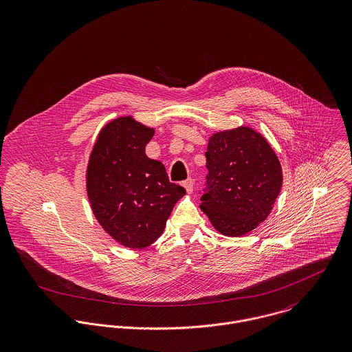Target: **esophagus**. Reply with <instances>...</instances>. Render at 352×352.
Instances as JSON below:
<instances>
[{
	"label": "esophagus",
	"mask_w": 352,
	"mask_h": 352,
	"mask_svg": "<svg viewBox=\"0 0 352 352\" xmlns=\"http://www.w3.org/2000/svg\"><path fill=\"white\" fill-rule=\"evenodd\" d=\"M183 187L186 188V191L188 194H191L194 191V183H192V179H187L186 182H183Z\"/></svg>",
	"instance_id": "obj_1"
}]
</instances>
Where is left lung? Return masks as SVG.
I'll return each mask as SVG.
<instances>
[{
  "mask_svg": "<svg viewBox=\"0 0 352 352\" xmlns=\"http://www.w3.org/2000/svg\"><path fill=\"white\" fill-rule=\"evenodd\" d=\"M201 211L223 236L252 232L271 212L282 183V166L267 140L251 127L215 133L206 151Z\"/></svg>",
  "mask_w": 352,
  "mask_h": 352,
  "instance_id": "8db88e82",
  "label": "left lung"
}]
</instances>
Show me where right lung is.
Listing matches in <instances>:
<instances>
[{
  "mask_svg": "<svg viewBox=\"0 0 352 352\" xmlns=\"http://www.w3.org/2000/svg\"><path fill=\"white\" fill-rule=\"evenodd\" d=\"M154 129L131 116L107 123L87 168V194L101 228L119 244L142 250L164 232L176 201L186 195L145 148Z\"/></svg>",
  "mask_w": 352,
  "mask_h": 352,
  "instance_id": "obj_1",
  "label": "right lung"
}]
</instances>
